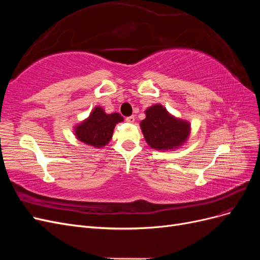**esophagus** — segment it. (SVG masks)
<instances>
[{
	"mask_svg": "<svg viewBox=\"0 0 260 260\" xmlns=\"http://www.w3.org/2000/svg\"><path fill=\"white\" fill-rule=\"evenodd\" d=\"M135 119H136L135 116H129V117L125 118V121L129 122V123H133V122H135Z\"/></svg>",
	"mask_w": 260,
	"mask_h": 260,
	"instance_id": "esophagus-1",
	"label": "esophagus"
}]
</instances>
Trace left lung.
Listing matches in <instances>:
<instances>
[{
  "instance_id": "left-lung-1",
  "label": "left lung",
  "mask_w": 260,
  "mask_h": 260,
  "mask_svg": "<svg viewBox=\"0 0 260 260\" xmlns=\"http://www.w3.org/2000/svg\"><path fill=\"white\" fill-rule=\"evenodd\" d=\"M146 118L140 125L148 145L166 151L182 145L190 135V123L168 114L160 104L145 111Z\"/></svg>"
}]
</instances>
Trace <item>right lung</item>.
Wrapping results in <instances>:
<instances>
[{"label": "right lung", "instance_id": "1", "mask_svg": "<svg viewBox=\"0 0 260 260\" xmlns=\"http://www.w3.org/2000/svg\"><path fill=\"white\" fill-rule=\"evenodd\" d=\"M122 120L120 114L107 115L104 109L98 106L93 109L88 119L77 125L76 137L85 144L100 148L111 141L116 123Z\"/></svg>", "mask_w": 260, "mask_h": 260}]
</instances>
